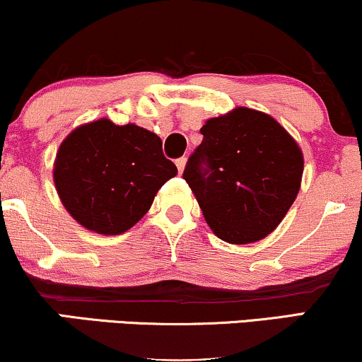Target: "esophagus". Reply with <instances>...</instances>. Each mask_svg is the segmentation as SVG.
Returning a JSON list of instances; mask_svg holds the SVG:
<instances>
[{"label": "esophagus", "instance_id": "obj_1", "mask_svg": "<svg viewBox=\"0 0 362 362\" xmlns=\"http://www.w3.org/2000/svg\"><path fill=\"white\" fill-rule=\"evenodd\" d=\"M185 163H187V158H185V156H180V158H177V160H175V165H177V168H178V173L184 172Z\"/></svg>", "mask_w": 362, "mask_h": 362}]
</instances>
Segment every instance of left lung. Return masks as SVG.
<instances>
[{"label": "left lung", "mask_w": 362, "mask_h": 362, "mask_svg": "<svg viewBox=\"0 0 362 362\" xmlns=\"http://www.w3.org/2000/svg\"><path fill=\"white\" fill-rule=\"evenodd\" d=\"M184 178L216 236L247 245L268 236L293 204L303 173L295 139L272 116L238 107L202 126Z\"/></svg>", "instance_id": "8db88e82"}]
</instances>
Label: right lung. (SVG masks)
<instances>
[{"label": "right lung", "instance_id": "obj_1", "mask_svg": "<svg viewBox=\"0 0 362 362\" xmlns=\"http://www.w3.org/2000/svg\"><path fill=\"white\" fill-rule=\"evenodd\" d=\"M177 175L162 139L136 124L99 119L72 132L59 148L54 180L74 219L99 234H121L153 204Z\"/></svg>", "mask_w": 362, "mask_h": 362}]
</instances>
